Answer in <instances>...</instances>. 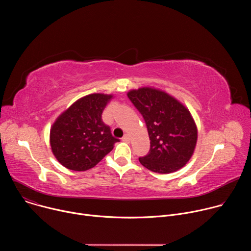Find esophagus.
I'll return each instance as SVG.
<instances>
[{"label":"esophagus","mask_w":251,"mask_h":251,"mask_svg":"<svg viewBox=\"0 0 251 251\" xmlns=\"http://www.w3.org/2000/svg\"><path fill=\"white\" fill-rule=\"evenodd\" d=\"M122 140L123 141H125V142H129L130 141V138H129V136H128V134H125L124 136H123V138H122Z\"/></svg>","instance_id":"1"}]
</instances>
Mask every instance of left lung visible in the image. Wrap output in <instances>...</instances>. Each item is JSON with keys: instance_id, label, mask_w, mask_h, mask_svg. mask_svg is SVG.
<instances>
[{"instance_id": "left-lung-1", "label": "left lung", "mask_w": 251, "mask_h": 251, "mask_svg": "<svg viewBox=\"0 0 251 251\" xmlns=\"http://www.w3.org/2000/svg\"><path fill=\"white\" fill-rule=\"evenodd\" d=\"M145 120L149 153L139 158L148 170L170 174L182 169L194 154L198 129L187 107L170 94L153 87H141L127 93Z\"/></svg>"}]
</instances>
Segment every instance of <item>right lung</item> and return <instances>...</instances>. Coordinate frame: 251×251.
Returning <instances> with one entry per match:
<instances>
[{
    "label": "right lung",
    "instance_id": "right-lung-1",
    "mask_svg": "<svg viewBox=\"0 0 251 251\" xmlns=\"http://www.w3.org/2000/svg\"><path fill=\"white\" fill-rule=\"evenodd\" d=\"M113 95H86L62 112L52 124L50 135L51 151L56 160L73 171L95 167L110 153L119 140L102 121V112Z\"/></svg>",
    "mask_w": 251,
    "mask_h": 251
}]
</instances>
